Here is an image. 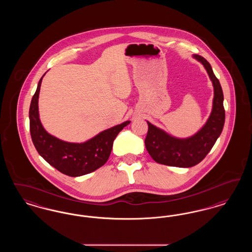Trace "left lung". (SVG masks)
<instances>
[{"mask_svg": "<svg viewBox=\"0 0 252 252\" xmlns=\"http://www.w3.org/2000/svg\"><path fill=\"white\" fill-rule=\"evenodd\" d=\"M193 58L203 64L215 89L212 113L203 127L187 139H178L156 127L149 122L144 144L152 158L160 164L176 167H192L198 164L216 144L225 124L223 91L211 64L198 55Z\"/></svg>", "mask_w": 252, "mask_h": 252, "instance_id": "left-lung-1", "label": "left lung"}]
</instances>
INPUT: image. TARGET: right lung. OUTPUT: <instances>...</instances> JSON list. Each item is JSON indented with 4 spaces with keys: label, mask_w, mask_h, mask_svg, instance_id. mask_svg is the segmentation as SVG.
Here are the masks:
<instances>
[{
    "label": "right lung",
    "mask_w": 252,
    "mask_h": 252,
    "mask_svg": "<svg viewBox=\"0 0 252 252\" xmlns=\"http://www.w3.org/2000/svg\"><path fill=\"white\" fill-rule=\"evenodd\" d=\"M42 77L37 84L29 108L31 138L38 154L50 165L70 177H80L103 166L111 153L113 141L130 122L126 121L104 130L83 144L61 141L43 128L38 117L37 102Z\"/></svg>",
    "instance_id": "right-lung-1"
}]
</instances>
